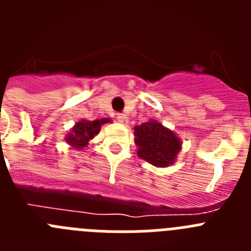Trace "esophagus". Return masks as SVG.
<instances>
[{
    "mask_svg": "<svg viewBox=\"0 0 251 251\" xmlns=\"http://www.w3.org/2000/svg\"><path fill=\"white\" fill-rule=\"evenodd\" d=\"M117 119H118V122L121 124H123V126H127L128 124V117L126 114H118L117 115Z\"/></svg>",
    "mask_w": 251,
    "mask_h": 251,
    "instance_id": "obj_1",
    "label": "esophagus"
}]
</instances>
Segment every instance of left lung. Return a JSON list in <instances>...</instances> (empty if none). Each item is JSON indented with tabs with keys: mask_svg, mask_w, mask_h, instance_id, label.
<instances>
[{
	"mask_svg": "<svg viewBox=\"0 0 251 251\" xmlns=\"http://www.w3.org/2000/svg\"><path fill=\"white\" fill-rule=\"evenodd\" d=\"M133 129L139 158L159 168L170 167L176 162L182 142L174 130L156 119H150Z\"/></svg>",
	"mask_w": 251,
	"mask_h": 251,
	"instance_id": "obj_1",
	"label": "left lung"
}]
</instances>
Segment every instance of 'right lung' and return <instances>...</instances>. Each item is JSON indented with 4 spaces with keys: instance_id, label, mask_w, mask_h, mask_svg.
Returning a JSON list of instances; mask_svg holds the SVG:
<instances>
[{
    "instance_id": "obj_1",
    "label": "right lung",
    "mask_w": 251,
    "mask_h": 251,
    "mask_svg": "<svg viewBox=\"0 0 251 251\" xmlns=\"http://www.w3.org/2000/svg\"><path fill=\"white\" fill-rule=\"evenodd\" d=\"M109 118L95 119V121H88V119H80L73 126L70 132L64 138L75 151H80L88 147L89 141H92L101 129V126L105 123H110Z\"/></svg>"
}]
</instances>
